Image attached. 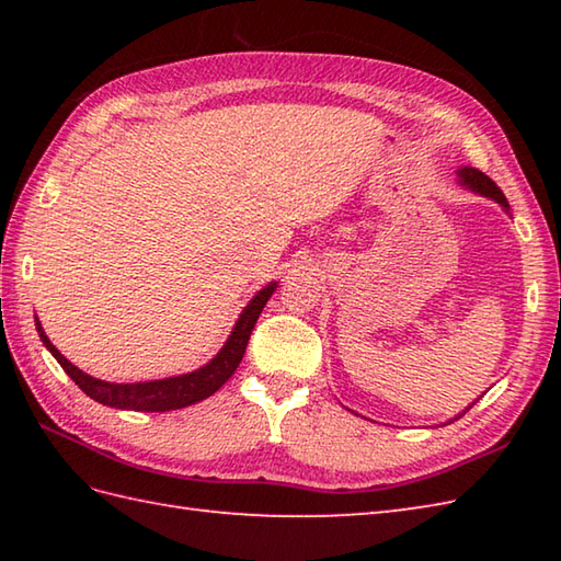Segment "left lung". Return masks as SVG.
Listing matches in <instances>:
<instances>
[{
    "mask_svg": "<svg viewBox=\"0 0 561 561\" xmlns=\"http://www.w3.org/2000/svg\"><path fill=\"white\" fill-rule=\"evenodd\" d=\"M458 183H460L465 190H472L474 195H482V197H490V199L499 202V205L504 207V211H508V202H506L504 193L496 187V183L492 181V178H486L482 171L472 169V165H460V169H458ZM474 402H478V400H474ZM468 410H470V408H465L460 414H465ZM460 414L456 416V420H460ZM450 422H453V420H450Z\"/></svg>",
    "mask_w": 561,
    "mask_h": 561,
    "instance_id": "1",
    "label": "left lung"
}]
</instances>
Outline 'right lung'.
<instances>
[{
  "instance_id": "add662e5",
  "label": "right lung",
  "mask_w": 561,
  "mask_h": 561,
  "mask_svg": "<svg viewBox=\"0 0 561 561\" xmlns=\"http://www.w3.org/2000/svg\"><path fill=\"white\" fill-rule=\"evenodd\" d=\"M277 287H279L277 282H270L267 287H262L253 299L248 301V306L236 320L229 340L224 342V347L217 352L214 359H209L205 366H199L197 371L159 378V380H141V383H111V380H101L83 374L81 368H77L69 359H65L62 352H59L50 342V337L45 335L38 318H35V330H38L47 352L55 356L57 364L67 371V376L75 380V383L87 392L91 400H96L105 404V408H115V410L169 412V410L190 408V404L214 396V392H217L226 380L233 376V371L245 354L250 332H253L262 308H265L270 296L277 291Z\"/></svg>"
}]
</instances>
